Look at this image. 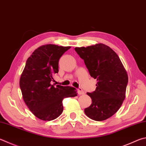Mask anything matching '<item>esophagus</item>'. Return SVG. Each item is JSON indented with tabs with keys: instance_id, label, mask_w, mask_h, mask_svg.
<instances>
[{
	"instance_id": "esophagus-1",
	"label": "esophagus",
	"mask_w": 146,
	"mask_h": 146,
	"mask_svg": "<svg viewBox=\"0 0 146 146\" xmlns=\"http://www.w3.org/2000/svg\"><path fill=\"white\" fill-rule=\"evenodd\" d=\"M78 93L79 94H84V91L82 90V88H78Z\"/></svg>"
}]
</instances>
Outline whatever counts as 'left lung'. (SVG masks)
Listing matches in <instances>:
<instances>
[{
    "label": "left lung",
    "mask_w": 146,
    "mask_h": 146,
    "mask_svg": "<svg viewBox=\"0 0 146 146\" xmlns=\"http://www.w3.org/2000/svg\"><path fill=\"white\" fill-rule=\"evenodd\" d=\"M75 50L84 60L90 75L97 80L96 90L87 92L92 103L84 112L92 120H106L117 112L125 98L128 82L126 71L117 54L104 44Z\"/></svg>",
    "instance_id": "1"
}]
</instances>
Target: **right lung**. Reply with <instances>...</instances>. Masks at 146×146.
Listing matches in <instances>:
<instances>
[{"label":"right lung","instance_id":"obj_1","mask_svg":"<svg viewBox=\"0 0 146 146\" xmlns=\"http://www.w3.org/2000/svg\"><path fill=\"white\" fill-rule=\"evenodd\" d=\"M70 46L43 45L34 50L26 61L20 79L23 99L33 114L41 120L52 121L61 114L62 100L77 96L73 87L52 84L59 72V60Z\"/></svg>","mask_w":146,"mask_h":146}]
</instances>
